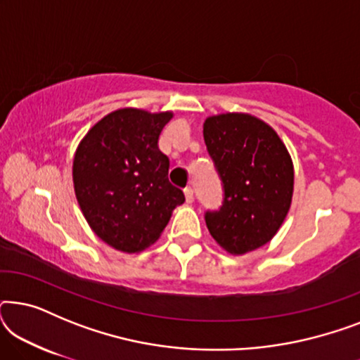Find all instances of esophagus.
<instances>
[{
  "instance_id": "obj_1",
  "label": "esophagus",
  "mask_w": 360,
  "mask_h": 360,
  "mask_svg": "<svg viewBox=\"0 0 360 360\" xmlns=\"http://www.w3.org/2000/svg\"><path fill=\"white\" fill-rule=\"evenodd\" d=\"M184 191H185V200H186V203H193V200H195L193 188H191V186H186V188H185Z\"/></svg>"
}]
</instances>
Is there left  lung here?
<instances>
[{
    "instance_id": "1",
    "label": "left lung",
    "mask_w": 360,
    "mask_h": 360,
    "mask_svg": "<svg viewBox=\"0 0 360 360\" xmlns=\"http://www.w3.org/2000/svg\"><path fill=\"white\" fill-rule=\"evenodd\" d=\"M208 154L223 181V205L206 211L210 234L229 254L267 244L287 218L293 164L272 127L244 112L211 116L203 124Z\"/></svg>"
}]
</instances>
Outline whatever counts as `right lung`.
<instances>
[{
  "label": "right lung",
  "mask_w": 360,
  "mask_h": 360,
  "mask_svg": "<svg viewBox=\"0 0 360 360\" xmlns=\"http://www.w3.org/2000/svg\"><path fill=\"white\" fill-rule=\"evenodd\" d=\"M172 112L112 111L88 131L73 159V186L98 238L122 252L154 244L185 195L169 181L159 137Z\"/></svg>",
  "instance_id": "obj_1"
}]
</instances>
